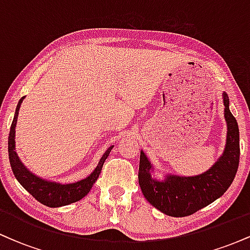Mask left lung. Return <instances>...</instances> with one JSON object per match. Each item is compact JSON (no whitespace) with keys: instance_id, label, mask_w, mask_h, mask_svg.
<instances>
[{"instance_id":"obj_1","label":"left lung","mask_w":250,"mask_h":250,"mask_svg":"<svg viewBox=\"0 0 250 250\" xmlns=\"http://www.w3.org/2000/svg\"><path fill=\"white\" fill-rule=\"evenodd\" d=\"M225 119L228 127L227 145L219 161L206 173L193 177L169 175L165 181L151 177V165L141 151L139 185L150 205L174 217L188 216L222 196L233 182L240 162V134L236 119L229 110V99L223 93Z\"/></svg>"}]
</instances>
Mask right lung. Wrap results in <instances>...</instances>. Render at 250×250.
I'll return each instance as SVG.
<instances>
[{"label": "right lung", "mask_w": 250, "mask_h": 250, "mask_svg": "<svg viewBox=\"0 0 250 250\" xmlns=\"http://www.w3.org/2000/svg\"><path fill=\"white\" fill-rule=\"evenodd\" d=\"M23 99L24 96L21 97V100L17 103L15 116H14L13 123H11L9 137H8V153H9L10 167L13 169V173L15 175L16 180L39 202L47 206V207L56 208L61 207V206H67L70 205V203L77 202V201L83 199L90 191L95 181L99 179L100 173L102 170L103 163H104L109 153L113 149V146L109 147L107 151L103 154V156L100 160L95 170L89 175L88 177H85L84 180H81L75 183H70V185H61V183L49 182V181L40 179V177L31 174L22 165V162L20 161L19 156H17L15 151V127L17 122V115H19L20 107H21V103L23 101Z\"/></svg>", "instance_id": "right-lung-1"}]
</instances>
